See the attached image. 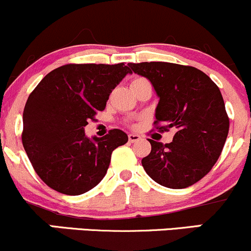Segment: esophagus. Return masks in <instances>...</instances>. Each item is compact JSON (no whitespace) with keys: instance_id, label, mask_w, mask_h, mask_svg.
<instances>
[{"instance_id":"1","label":"esophagus","mask_w":251,"mask_h":251,"mask_svg":"<svg viewBox=\"0 0 251 251\" xmlns=\"http://www.w3.org/2000/svg\"><path fill=\"white\" fill-rule=\"evenodd\" d=\"M141 138H142V137L139 136V134H137V133H130V134H128V141H130L131 143H134V142L139 141Z\"/></svg>"}]
</instances>
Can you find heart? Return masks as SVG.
I'll list each match as a JSON object with an SVG mask.
<instances>
[{
  "label": "heart",
  "mask_w": 251,
  "mask_h": 251,
  "mask_svg": "<svg viewBox=\"0 0 251 251\" xmlns=\"http://www.w3.org/2000/svg\"><path fill=\"white\" fill-rule=\"evenodd\" d=\"M138 80H142V78H138V79H134V80H133V83H134V81H138Z\"/></svg>",
  "instance_id": "b5f03b06"
}]
</instances>
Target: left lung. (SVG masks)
<instances>
[{"mask_svg":"<svg viewBox=\"0 0 251 251\" xmlns=\"http://www.w3.org/2000/svg\"><path fill=\"white\" fill-rule=\"evenodd\" d=\"M146 77L159 97L155 124L161 131L173 128L171 143L149 139L151 151L142 165L160 185L184 189L201 180L220 156L230 120L216 84L191 66L170 62L128 63Z\"/></svg>","mask_w":251,"mask_h":251,"instance_id":"obj_1","label":"left lung"}]
</instances>
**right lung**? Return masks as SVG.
<instances>
[{"label":"right lung","instance_id":"1","mask_svg":"<svg viewBox=\"0 0 251 251\" xmlns=\"http://www.w3.org/2000/svg\"><path fill=\"white\" fill-rule=\"evenodd\" d=\"M128 73L124 63H70L48 73L31 92L21 138L36 173L49 188L77 196L103 179L113 150L128 137L114 128L101 138H89L84 127L104 109L110 92Z\"/></svg>","mask_w":251,"mask_h":251}]
</instances>
